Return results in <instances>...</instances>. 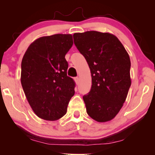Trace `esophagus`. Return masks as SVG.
<instances>
[{
    "mask_svg": "<svg viewBox=\"0 0 155 155\" xmlns=\"http://www.w3.org/2000/svg\"><path fill=\"white\" fill-rule=\"evenodd\" d=\"M75 82H76V84H78V83H79V81H80L79 78H78V77H76V78H75Z\"/></svg>",
    "mask_w": 155,
    "mask_h": 155,
    "instance_id": "1",
    "label": "esophagus"
}]
</instances>
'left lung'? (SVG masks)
<instances>
[{
  "label": "left lung",
  "mask_w": 155,
  "mask_h": 155,
  "mask_svg": "<svg viewBox=\"0 0 155 155\" xmlns=\"http://www.w3.org/2000/svg\"><path fill=\"white\" fill-rule=\"evenodd\" d=\"M73 39L92 74V87L83 96L87 113L97 122L109 121L122 108L130 87L129 55L112 34L87 31L75 33Z\"/></svg>",
  "instance_id": "left-lung-1"
}]
</instances>
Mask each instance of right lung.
Returning <instances> with one entry per match:
<instances>
[{
	"label": "right lung",
	"mask_w": 155,
	"mask_h": 155,
	"mask_svg": "<svg viewBox=\"0 0 155 155\" xmlns=\"http://www.w3.org/2000/svg\"><path fill=\"white\" fill-rule=\"evenodd\" d=\"M73 44L71 35L41 37L27 48L21 64V84L38 117L56 120L66 114L75 83L67 75L65 56Z\"/></svg>",
	"instance_id": "obj_1"
}]
</instances>
